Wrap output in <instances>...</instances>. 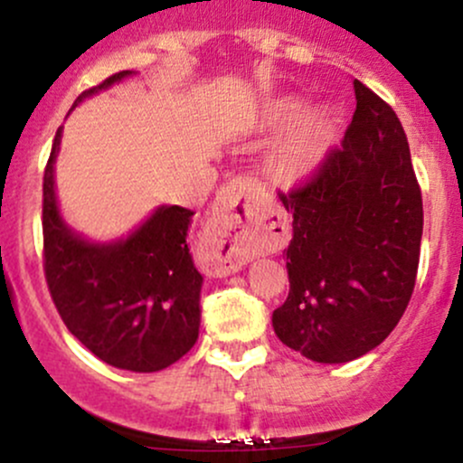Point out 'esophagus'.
<instances>
[{
    "label": "esophagus",
    "instance_id": "obj_1",
    "mask_svg": "<svg viewBox=\"0 0 463 463\" xmlns=\"http://www.w3.org/2000/svg\"><path fill=\"white\" fill-rule=\"evenodd\" d=\"M263 195L261 183L252 176H237L217 195L213 215L200 239V250L217 276L241 269L259 246L263 222L268 220Z\"/></svg>",
    "mask_w": 463,
    "mask_h": 463
}]
</instances>
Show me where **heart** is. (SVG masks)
<instances>
[{
    "instance_id": "heart-1",
    "label": "heart",
    "mask_w": 463,
    "mask_h": 463,
    "mask_svg": "<svg viewBox=\"0 0 463 463\" xmlns=\"http://www.w3.org/2000/svg\"><path fill=\"white\" fill-rule=\"evenodd\" d=\"M302 115L298 99H276L265 109L263 124L269 130H285L294 126ZM328 146V126L322 117L311 115L302 119L280 143L272 158V172L279 180L294 183L316 167Z\"/></svg>"
}]
</instances>
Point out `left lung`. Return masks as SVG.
<instances>
[{
  "label": "left lung",
  "instance_id": "obj_1",
  "mask_svg": "<svg viewBox=\"0 0 463 463\" xmlns=\"http://www.w3.org/2000/svg\"><path fill=\"white\" fill-rule=\"evenodd\" d=\"M353 121L311 176L287 194L289 296L274 333L317 364L370 353L394 331L416 285L422 194L392 106L354 80Z\"/></svg>",
  "mask_w": 463,
  "mask_h": 463
}]
</instances>
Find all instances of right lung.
I'll use <instances>...</instances> for the list:
<instances>
[{
    "label": "right lung",
    "instance_id": "right-lung-1",
    "mask_svg": "<svg viewBox=\"0 0 463 463\" xmlns=\"http://www.w3.org/2000/svg\"><path fill=\"white\" fill-rule=\"evenodd\" d=\"M130 71L87 89L82 102ZM56 130L43 174V269L62 322L95 357L132 372H158L194 348L202 274L189 254L191 211L161 206L124 241L89 243L65 226L54 194Z\"/></svg>",
    "mask_w": 463,
    "mask_h": 463
}]
</instances>
